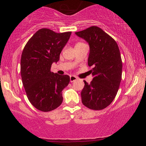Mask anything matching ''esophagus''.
Returning <instances> with one entry per match:
<instances>
[{"mask_svg":"<svg viewBox=\"0 0 146 146\" xmlns=\"http://www.w3.org/2000/svg\"><path fill=\"white\" fill-rule=\"evenodd\" d=\"M78 79V78L76 76H70V80L71 82H74Z\"/></svg>","mask_w":146,"mask_h":146,"instance_id":"1","label":"esophagus"}]
</instances>
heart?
I'll use <instances>...</instances> for the list:
<instances>
[{
	"mask_svg": "<svg viewBox=\"0 0 146 146\" xmlns=\"http://www.w3.org/2000/svg\"><path fill=\"white\" fill-rule=\"evenodd\" d=\"M82 44V43H78V44Z\"/></svg>",
	"mask_w": 146,
	"mask_h": 146,
	"instance_id": "heart-1",
	"label": "heart"
}]
</instances>
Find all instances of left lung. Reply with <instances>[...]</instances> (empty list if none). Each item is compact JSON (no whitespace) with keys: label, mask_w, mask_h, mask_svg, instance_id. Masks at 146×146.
<instances>
[{"label":"left lung","mask_w":146,"mask_h":146,"mask_svg":"<svg viewBox=\"0 0 146 146\" xmlns=\"http://www.w3.org/2000/svg\"><path fill=\"white\" fill-rule=\"evenodd\" d=\"M76 35L88 42V64L92 81L81 92L82 102L93 110H101L112 102L118 91L122 74V61L115 40L100 28L92 26Z\"/></svg>","instance_id":"obj_1"}]
</instances>
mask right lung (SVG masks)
Segmentation results:
<instances>
[{
  "mask_svg": "<svg viewBox=\"0 0 146 146\" xmlns=\"http://www.w3.org/2000/svg\"><path fill=\"white\" fill-rule=\"evenodd\" d=\"M71 33L41 29L24 48L21 60L22 81L30 102L40 111L54 110L62 103V91L68 85L70 76L52 72L50 68L53 62L59 60Z\"/></svg>",
  "mask_w": 146,
  "mask_h": 146,
  "instance_id": "add662e5",
  "label": "right lung"
}]
</instances>
